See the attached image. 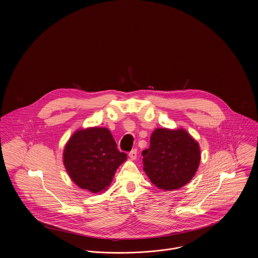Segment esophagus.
<instances>
[{
    "label": "esophagus",
    "mask_w": 258,
    "mask_h": 258,
    "mask_svg": "<svg viewBox=\"0 0 258 258\" xmlns=\"http://www.w3.org/2000/svg\"><path fill=\"white\" fill-rule=\"evenodd\" d=\"M129 157L131 160H135L137 158V150L133 149L130 153H129Z\"/></svg>",
    "instance_id": "esophagus-1"
}]
</instances>
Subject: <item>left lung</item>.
Segmentation results:
<instances>
[{"instance_id":"8db88e82","label":"left lung","mask_w":258,"mask_h":258,"mask_svg":"<svg viewBox=\"0 0 258 258\" xmlns=\"http://www.w3.org/2000/svg\"><path fill=\"white\" fill-rule=\"evenodd\" d=\"M143 170L158 188L174 190L187 184L198 171L201 151L184 129L157 128L150 147L142 152Z\"/></svg>"}]
</instances>
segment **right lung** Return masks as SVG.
<instances>
[{
	"instance_id": "add662e5",
	"label": "right lung",
	"mask_w": 258,
	"mask_h": 258,
	"mask_svg": "<svg viewBox=\"0 0 258 258\" xmlns=\"http://www.w3.org/2000/svg\"><path fill=\"white\" fill-rule=\"evenodd\" d=\"M127 155L117 149L107 128L77 130L63 151L64 167L75 184L93 194L105 190Z\"/></svg>"
}]
</instances>
